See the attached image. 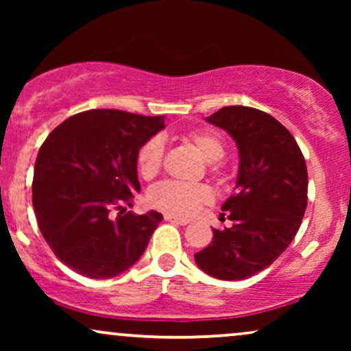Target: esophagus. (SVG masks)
<instances>
[{
  "mask_svg": "<svg viewBox=\"0 0 351 351\" xmlns=\"http://www.w3.org/2000/svg\"><path fill=\"white\" fill-rule=\"evenodd\" d=\"M165 220H167V222H172V223H177V225H186V223H189V220L176 217V215H171V214H165Z\"/></svg>",
  "mask_w": 351,
  "mask_h": 351,
  "instance_id": "1",
  "label": "esophagus"
}]
</instances>
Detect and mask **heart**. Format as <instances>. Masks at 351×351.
<instances>
[{"label": "heart", "mask_w": 351, "mask_h": 351, "mask_svg": "<svg viewBox=\"0 0 351 351\" xmlns=\"http://www.w3.org/2000/svg\"><path fill=\"white\" fill-rule=\"evenodd\" d=\"M185 141L199 153L206 162H219L225 156L222 138L209 131H191ZM165 156V142L161 137H152L137 153V167L143 179H153L161 171ZM213 201V193L204 185H190L182 182H161L148 193V203L162 213L180 219H190L201 206Z\"/></svg>", "instance_id": "1"}]
</instances>
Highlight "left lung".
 <instances>
[{
    "mask_svg": "<svg viewBox=\"0 0 351 351\" xmlns=\"http://www.w3.org/2000/svg\"><path fill=\"white\" fill-rule=\"evenodd\" d=\"M206 121L237 142L239 167L234 193L222 204L233 227L214 230L195 262L217 280H244L270 267L299 232L308 190L305 158L292 134L257 108L223 107Z\"/></svg>",
    "mask_w": 351,
    "mask_h": 351,
    "instance_id": "8db88e82",
    "label": "left lung"
}]
</instances>
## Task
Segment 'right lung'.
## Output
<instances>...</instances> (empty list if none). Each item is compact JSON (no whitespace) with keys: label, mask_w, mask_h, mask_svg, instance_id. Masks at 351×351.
Wrapping results in <instances>:
<instances>
[{"label":"right lung","mask_w":351,"mask_h":351,"mask_svg":"<svg viewBox=\"0 0 351 351\" xmlns=\"http://www.w3.org/2000/svg\"><path fill=\"white\" fill-rule=\"evenodd\" d=\"M161 129L165 117L89 110L65 119L41 145L33 209L43 238L73 271L113 278L145 252L162 215L126 213L123 203L141 191L137 153Z\"/></svg>","instance_id":"add662e5"}]
</instances>
